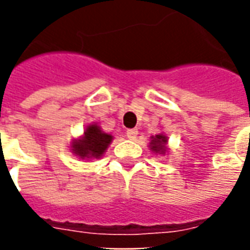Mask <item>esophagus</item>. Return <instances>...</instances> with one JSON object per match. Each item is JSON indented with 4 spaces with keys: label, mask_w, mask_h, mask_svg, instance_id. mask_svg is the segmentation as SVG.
Wrapping results in <instances>:
<instances>
[{
    "label": "esophagus",
    "mask_w": 250,
    "mask_h": 250,
    "mask_svg": "<svg viewBox=\"0 0 250 250\" xmlns=\"http://www.w3.org/2000/svg\"><path fill=\"white\" fill-rule=\"evenodd\" d=\"M125 135H127V138L131 139V141H135L136 136H138V130H135V128H132V130H127Z\"/></svg>",
    "instance_id": "1"
}]
</instances>
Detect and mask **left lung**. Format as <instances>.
<instances>
[{"label": "left lung", "mask_w": 250, "mask_h": 250, "mask_svg": "<svg viewBox=\"0 0 250 250\" xmlns=\"http://www.w3.org/2000/svg\"><path fill=\"white\" fill-rule=\"evenodd\" d=\"M167 136L163 135V134H158L155 136H151V141H150V150L154 151L155 154H162L165 155L167 151Z\"/></svg>", "instance_id": "1"}]
</instances>
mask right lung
Here are the masks:
<instances>
[{"label":"right lung","instance_id":"obj_1","mask_svg":"<svg viewBox=\"0 0 250 250\" xmlns=\"http://www.w3.org/2000/svg\"><path fill=\"white\" fill-rule=\"evenodd\" d=\"M112 142V135L105 134L98 125H89L84 131L83 136L72 142V152L82 159L102 158L109 143Z\"/></svg>","mask_w":250,"mask_h":250}]
</instances>
